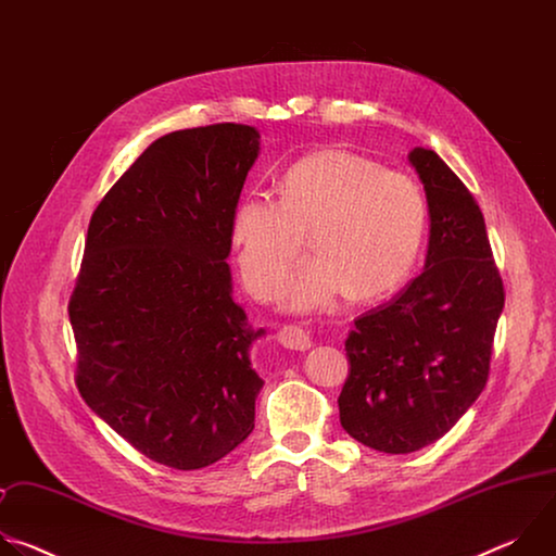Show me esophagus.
Here are the masks:
<instances>
[{"mask_svg": "<svg viewBox=\"0 0 556 556\" xmlns=\"http://www.w3.org/2000/svg\"><path fill=\"white\" fill-rule=\"evenodd\" d=\"M277 341L288 348V350H299V352H305L312 348V341H309V334L299 328V326H283L279 332H277Z\"/></svg>", "mask_w": 556, "mask_h": 556, "instance_id": "obj_1", "label": "esophagus"}]
</instances>
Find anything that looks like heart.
Returning a JSON list of instances; mask_svg holds the SVG:
<instances>
[{
  "label": "heart",
  "instance_id": "1",
  "mask_svg": "<svg viewBox=\"0 0 556 556\" xmlns=\"http://www.w3.org/2000/svg\"><path fill=\"white\" fill-rule=\"evenodd\" d=\"M427 224L420 187L365 155L324 149L294 163L281 198L255 189L232 213L230 235L247 288L273 299L312 235L316 255L288 283L296 312L334 309L356 290L380 299L412 273Z\"/></svg>",
  "mask_w": 556,
  "mask_h": 556
}]
</instances>
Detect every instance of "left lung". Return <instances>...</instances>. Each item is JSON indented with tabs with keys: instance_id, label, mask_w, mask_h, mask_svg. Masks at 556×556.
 <instances>
[{
	"instance_id": "1",
	"label": "left lung",
	"mask_w": 556,
	"mask_h": 556,
	"mask_svg": "<svg viewBox=\"0 0 556 556\" xmlns=\"http://www.w3.org/2000/svg\"><path fill=\"white\" fill-rule=\"evenodd\" d=\"M429 206L425 270L345 339L341 427L382 453L440 440L486 387L504 286L484 215L442 157L409 153Z\"/></svg>"
}]
</instances>
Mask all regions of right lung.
Masks as SVG:
<instances>
[{
    "instance_id": "add662e5",
    "label": "right lung",
    "mask_w": 556,
    "mask_h": 556,
    "mask_svg": "<svg viewBox=\"0 0 556 556\" xmlns=\"http://www.w3.org/2000/svg\"><path fill=\"white\" fill-rule=\"evenodd\" d=\"M260 131L153 140L97 206L70 299L76 387L149 459L204 468L255 429V330L232 299L230 224Z\"/></svg>"
}]
</instances>
